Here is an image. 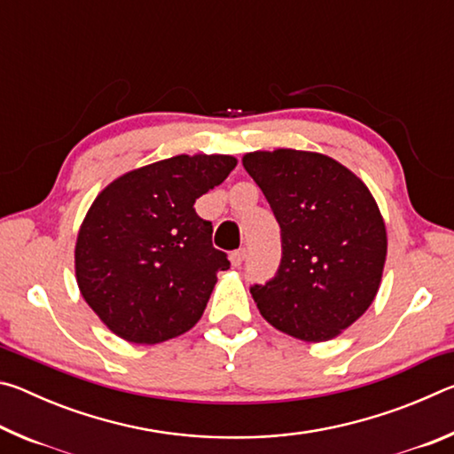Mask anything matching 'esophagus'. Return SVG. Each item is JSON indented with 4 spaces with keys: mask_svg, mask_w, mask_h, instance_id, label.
Segmentation results:
<instances>
[{
    "mask_svg": "<svg viewBox=\"0 0 454 454\" xmlns=\"http://www.w3.org/2000/svg\"><path fill=\"white\" fill-rule=\"evenodd\" d=\"M246 258V250L240 248V250H234L232 254H230V262H232V266H240L244 262Z\"/></svg>",
    "mask_w": 454,
    "mask_h": 454,
    "instance_id": "34e87169",
    "label": "esophagus"
}]
</instances>
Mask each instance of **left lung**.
<instances>
[{"instance_id":"obj_1","label":"left lung","mask_w":454,"mask_h":454,"mask_svg":"<svg viewBox=\"0 0 454 454\" xmlns=\"http://www.w3.org/2000/svg\"><path fill=\"white\" fill-rule=\"evenodd\" d=\"M242 164L280 224L274 278L250 288L274 328L330 340L372 304L387 260V228L371 190L317 152H250Z\"/></svg>"}]
</instances>
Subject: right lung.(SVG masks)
Here are the masks:
<instances>
[{
  "label": "right lung",
  "mask_w": 454,
  "mask_h": 454,
  "mask_svg": "<svg viewBox=\"0 0 454 454\" xmlns=\"http://www.w3.org/2000/svg\"><path fill=\"white\" fill-rule=\"evenodd\" d=\"M234 156L196 153L137 168L99 192L75 242V278L99 320L134 344L196 325L230 262L196 200L224 182Z\"/></svg>",
  "instance_id": "obj_1"
}]
</instances>
